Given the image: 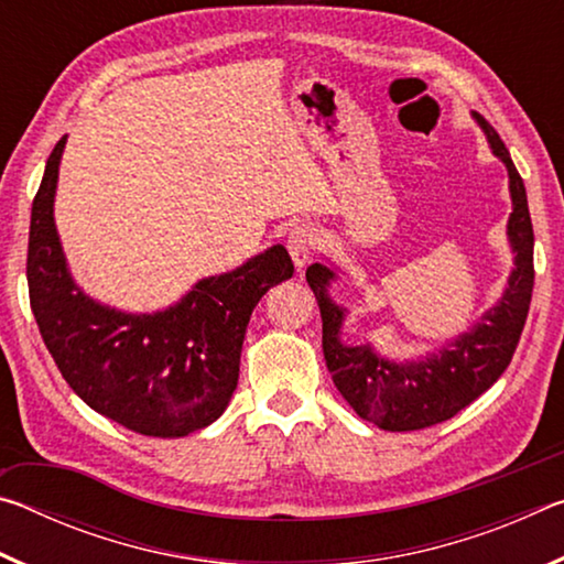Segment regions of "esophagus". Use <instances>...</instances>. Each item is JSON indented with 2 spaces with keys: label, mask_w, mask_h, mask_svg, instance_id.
Here are the masks:
<instances>
[{
  "label": "esophagus",
  "mask_w": 564,
  "mask_h": 564,
  "mask_svg": "<svg viewBox=\"0 0 564 564\" xmlns=\"http://www.w3.org/2000/svg\"><path fill=\"white\" fill-rule=\"evenodd\" d=\"M289 253H291L295 269L303 271L305 263H308L311 256H313V228L308 224H301V226L291 228Z\"/></svg>",
  "instance_id": "obj_1"
}]
</instances>
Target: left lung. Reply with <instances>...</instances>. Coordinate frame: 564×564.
I'll return each instance as SVG.
<instances>
[{"instance_id":"8db88e82","label":"left lung","mask_w":564,"mask_h":564,"mask_svg":"<svg viewBox=\"0 0 564 564\" xmlns=\"http://www.w3.org/2000/svg\"><path fill=\"white\" fill-rule=\"evenodd\" d=\"M473 119L482 129L492 154L508 169L512 198L508 241L514 253L502 295L473 323V328L447 340L435 352H425L423 358L390 360L380 356L370 343L350 346L343 340L348 308L330 299V283L338 281L336 265L311 263L305 271V281L321 308L323 356H326L333 383L348 400V405L380 431H420V427H431L460 413L510 366L524 318H528L534 283V236L528 194L498 131L480 113H473Z\"/></svg>"}]
</instances>
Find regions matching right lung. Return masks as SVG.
Masks as SVG:
<instances>
[{
    "instance_id": "add662e5",
    "label": "right lung",
    "mask_w": 564,
    "mask_h": 564,
    "mask_svg": "<svg viewBox=\"0 0 564 564\" xmlns=\"http://www.w3.org/2000/svg\"><path fill=\"white\" fill-rule=\"evenodd\" d=\"M66 137L46 159L32 204L26 283L56 368L91 410L149 437H184L221 417L241 366L246 326L261 295L293 275L281 243L208 275L154 313H127L74 281L54 224Z\"/></svg>"
}]
</instances>
